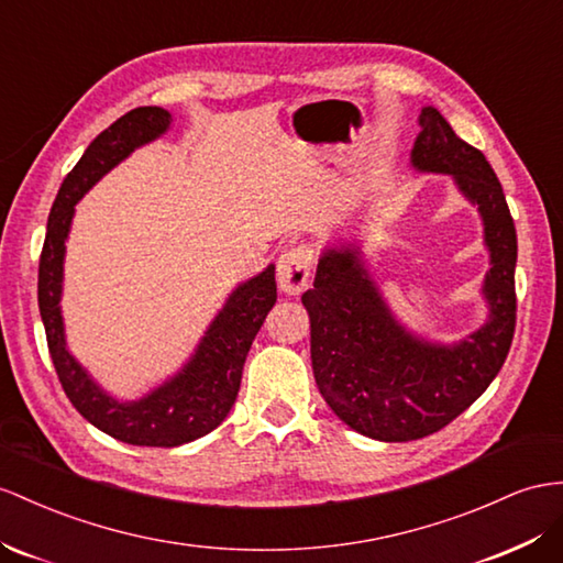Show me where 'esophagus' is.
I'll return each instance as SVG.
<instances>
[{"instance_id": "esophagus-1", "label": "esophagus", "mask_w": 563, "mask_h": 563, "mask_svg": "<svg viewBox=\"0 0 563 563\" xmlns=\"http://www.w3.org/2000/svg\"><path fill=\"white\" fill-rule=\"evenodd\" d=\"M313 252L307 244H299L278 258V287L285 295H299L307 290L311 276Z\"/></svg>"}]
</instances>
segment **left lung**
Instances as JSON below:
<instances>
[{"instance_id": "1", "label": "left lung", "mask_w": 563, "mask_h": 563, "mask_svg": "<svg viewBox=\"0 0 563 563\" xmlns=\"http://www.w3.org/2000/svg\"><path fill=\"white\" fill-rule=\"evenodd\" d=\"M411 168L452 176L483 221L489 271L487 321L452 344L399 323L356 242L323 250L301 305L311 321V368L342 423L380 442H409L452 423L495 380L516 325V228L501 185L481 150L461 140L435 107H423Z\"/></svg>"}]
</instances>
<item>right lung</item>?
Instances as JSON below:
<instances>
[{
  "label": "right lung",
  "mask_w": 563,
  "mask_h": 563,
  "mask_svg": "<svg viewBox=\"0 0 563 563\" xmlns=\"http://www.w3.org/2000/svg\"><path fill=\"white\" fill-rule=\"evenodd\" d=\"M170 121L173 117L162 107H137L90 142L80 162L64 178L52 205L37 276L40 316L56 376L70 405L107 435L137 446H178L207 435L225 421L240 390L244 358L258 328L264 325L266 313L278 299L276 266L268 264L258 276L240 283L228 295L183 368L147 395L131 401L107 393L70 354L62 295L66 240L76 205L113 166H119L142 144L162 137Z\"/></svg>",
  "instance_id": "right-lung-1"
}]
</instances>
